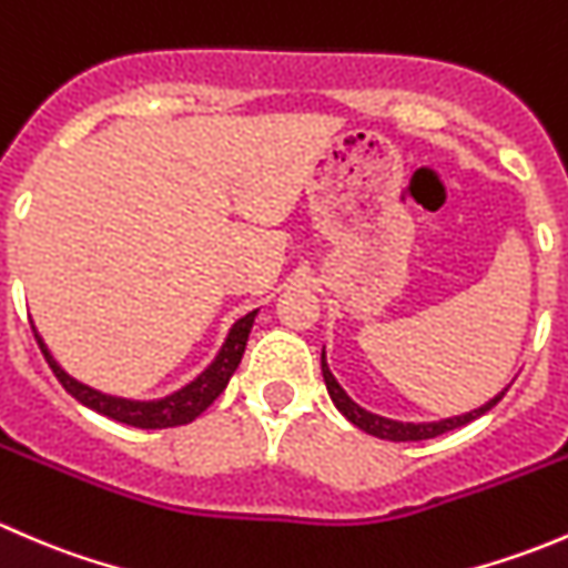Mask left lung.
<instances>
[{
    "label": "left lung",
    "instance_id": "left-lung-1",
    "mask_svg": "<svg viewBox=\"0 0 568 568\" xmlns=\"http://www.w3.org/2000/svg\"><path fill=\"white\" fill-rule=\"evenodd\" d=\"M321 374H324L326 393H329L332 404L337 406V412H341L348 423H354L357 428H363V432L371 434V437L390 439V443H417V439H434V437H439V434H448V432H454V428L467 426V423H473L475 417L486 415V412H489L491 406H495L508 390L506 387V390L497 393L495 398L486 400L484 406H478V409H473V412H464V415L445 417V420H434V423H400V420H390V417L374 415V412H368V409H363L359 404H354V400L346 395V390L337 385L335 376H332L324 352H321Z\"/></svg>",
    "mask_w": 568,
    "mask_h": 568
}]
</instances>
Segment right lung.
I'll use <instances>...</instances> for the list:
<instances>
[{
	"mask_svg": "<svg viewBox=\"0 0 568 568\" xmlns=\"http://www.w3.org/2000/svg\"><path fill=\"white\" fill-rule=\"evenodd\" d=\"M255 316H257V311H252L231 326V332H227V337H225V343H222L216 359L203 371V374L197 376V379L189 382L186 387H181L178 393L168 395V398H159V400L118 398V395H106V393L93 390V387L82 385V382H77L73 376H68L65 371L57 365V359L51 357V352L45 348V343L40 341L36 326H32V332H36V341H38L40 352H43L45 363H49V368L54 371V376L60 379V385L65 387V390L79 400V404L90 406V409H95L99 415L112 417V420L125 423V426L173 428V426H183V423H192L194 417L203 415V412L214 404L216 395L225 390L227 382H231V376H233V371H236L239 363H242L244 348H247L252 321H255Z\"/></svg>",
	"mask_w": 568,
	"mask_h": 568,
	"instance_id": "1",
	"label": "right lung"
}]
</instances>
